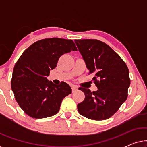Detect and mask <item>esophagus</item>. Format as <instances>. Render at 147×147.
<instances>
[{
	"label": "esophagus",
	"instance_id": "34e87169",
	"mask_svg": "<svg viewBox=\"0 0 147 147\" xmlns=\"http://www.w3.org/2000/svg\"><path fill=\"white\" fill-rule=\"evenodd\" d=\"M71 90H72V92H74L76 90H78V88L76 87V86H71Z\"/></svg>",
	"mask_w": 147,
	"mask_h": 147
}]
</instances>
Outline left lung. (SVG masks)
Returning a JSON list of instances; mask_svg holds the SVG:
<instances>
[{
	"instance_id": "1",
	"label": "left lung",
	"mask_w": 147,
	"mask_h": 147,
	"mask_svg": "<svg viewBox=\"0 0 147 147\" xmlns=\"http://www.w3.org/2000/svg\"><path fill=\"white\" fill-rule=\"evenodd\" d=\"M75 43L98 88L92 92L79 88L85 99L78 104V112L92 120L108 119L127 98L130 84L127 65L109 45L99 40L80 39Z\"/></svg>"
}]
</instances>
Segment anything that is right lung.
<instances>
[{
	"label": "right lung",
	"instance_id": "obj_1",
	"mask_svg": "<svg viewBox=\"0 0 147 147\" xmlns=\"http://www.w3.org/2000/svg\"><path fill=\"white\" fill-rule=\"evenodd\" d=\"M71 51H77L72 40L49 38L36 41L22 53L14 67L11 88L27 115L35 118L55 115L63 98L71 93L67 83L56 85L47 78L59 58Z\"/></svg>",
	"mask_w": 147,
	"mask_h": 147
}]
</instances>
